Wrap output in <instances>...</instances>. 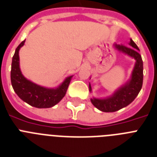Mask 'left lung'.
Listing matches in <instances>:
<instances>
[{"label":"left lung","mask_w":157,"mask_h":157,"mask_svg":"<svg viewBox=\"0 0 157 157\" xmlns=\"http://www.w3.org/2000/svg\"><path fill=\"white\" fill-rule=\"evenodd\" d=\"M129 45L131 47H128L123 44H114L115 48L118 51L136 60L131 79L115 91V93L111 97L105 99H91L92 104L101 111L113 113L126 107L135 100L141 89L143 85V60L139 53V48L132 39H130ZM89 91H92L90 84Z\"/></svg>","instance_id":"8db88e82"}]
</instances>
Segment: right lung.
<instances>
[{
	"label": "right lung",
	"mask_w": 157,
	"mask_h": 157,
	"mask_svg": "<svg viewBox=\"0 0 157 157\" xmlns=\"http://www.w3.org/2000/svg\"><path fill=\"white\" fill-rule=\"evenodd\" d=\"M25 40L17 46L13 56L11 67V83L13 90L22 101L38 109L51 108L59 103L65 96L72 76H68L56 89H48L29 81L20 68L19 50Z\"/></svg>",
	"instance_id": "add662e5"
}]
</instances>
